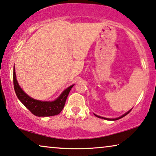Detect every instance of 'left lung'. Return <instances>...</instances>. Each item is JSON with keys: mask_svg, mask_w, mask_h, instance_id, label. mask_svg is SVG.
<instances>
[{"mask_svg": "<svg viewBox=\"0 0 156 156\" xmlns=\"http://www.w3.org/2000/svg\"><path fill=\"white\" fill-rule=\"evenodd\" d=\"M131 110H132V109H131L130 110H129L128 112H126L125 114H124V115H122V116H120V117H117V118H114V119H110V118H105V117H101V116H98V115H96V114H94L95 115V116H96L97 117H99V118H101V119H107V120H117V119H120V118H122V117H125V115H127L129 113V112Z\"/></svg>", "mask_w": 156, "mask_h": 156, "instance_id": "8db88e82", "label": "left lung"}]
</instances>
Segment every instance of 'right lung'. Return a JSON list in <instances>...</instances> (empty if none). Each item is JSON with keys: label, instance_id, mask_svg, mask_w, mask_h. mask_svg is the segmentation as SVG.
I'll use <instances>...</instances> for the list:
<instances>
[{"label": "right lung", "instance_id": "add662e5", "mask_svg": "<svg viewBox=\"0 0 156 156\" xmlns=\"http://www.w3.org/2000/svg\"><path fill=\"white\" fill-rule=\"evenodd\" d=\"M13 83H14L15 94L19 100L31 113L38 117L53 116L59 114L64 108L68 94L74 86L73 84L67 88L60 94V96L53 101H41L36 100V99L29 96L20 88L16 79L15 66L14 69H13Z\"/></svg>", "mask_w": 156, "mask_h": 156}]
</instances>
